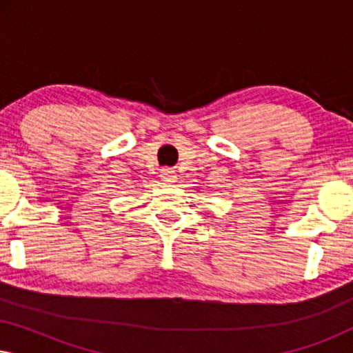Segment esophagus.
I'll return each mask as SVG.
<instances>
[{"mask_svg":"<svg viewBox=\"0 0 353 353\" xmlns=\"http://www.w3.org/2000/svg\"><path fill=\"white\" fill-rule=\"evenodd\" d=\"M161 176H162V181L165 183H175L176 181V175L175 172L172 170V168H163L161 172Z\"/></svg>","mask_w":353,"mask_h":353,"instance_id":"esophagus-1","label":"esophagus"}]
</instances>
